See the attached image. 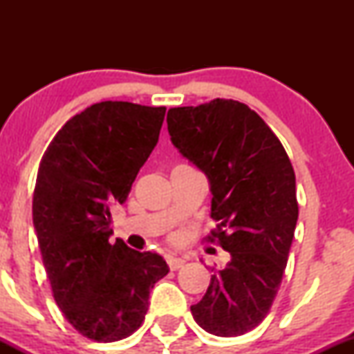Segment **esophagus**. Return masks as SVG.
<instances>
[{"instance_id":"obj_1","label":"esophagus","mask_w":354,"mask_h":354,"mask_svg":"<svg viewBox=\"0 0 354 354\" xmlns=\"http://www.w3.org/2000/svg\"><path fill=\"white\" fill-rule=\"evenodd\" d=\"M185 263H186L185 259L178 258V256H168V266H169V270H171V271L180 270V268H183Z\"/></svg>"}]
</instances>
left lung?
Wrapping results in <instances>:
<instances>
[{"instance_id":"left-lung-1","label":"left lung","mask_w":354,"mask_h":354,"mask_svg":"<svg viewBox=\"0 0 354 354\" xmlns=\"http://www.w3.org/2000/svg\"><path fill=\"white\" fill-rule=\"evenodd\" d=\"M173 145L208 176L216 241L231 259L211 270L193 318L216 336L245 335L270 313L293 243L296 178L281 141L258 113L234 100L171 108Z\"/></svg>"}]
</instances>
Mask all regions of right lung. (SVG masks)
Masks as SVG:
<instances>
[{"mask_svg": "<svg viewBox=\"0 0 354 354\" xmlns=\"http://www.w3.org/2000/svg\"><path fill=\"white\" fill-rule=\"evenodd\" d=\"M165 106L101 101L56 133L39 163L33 225L55 301L100 343L135 333L149 290L168 274L160 254L109 243V208L123 205L160 138Z\"/></svg>", "mask_w": 354, "mask_h": 354, "instance_id": "1", "label": "right lung"}]
</instances>
